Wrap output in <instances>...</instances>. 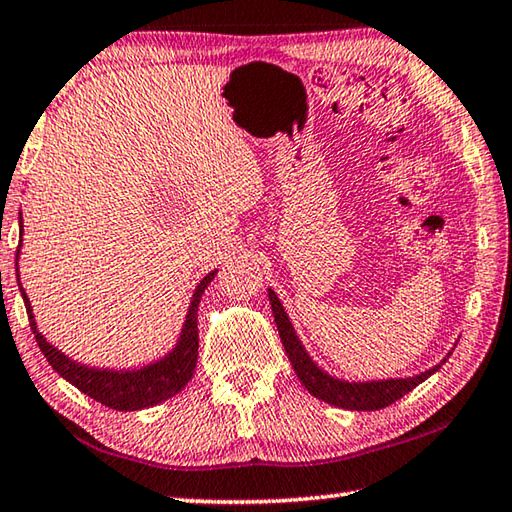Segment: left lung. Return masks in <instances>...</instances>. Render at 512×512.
<instances>
[{
  "instance_id": "left-lung-1",
  "label": "left lung",
  "mask_w": 512,
  "mask_h": 512,
  "mask_svg": "<svg viewBox=\"0 0 512 512\" xmlns=\"http://www.w3.org/2000/svg\"><path fill=\"white\" fill-rule=\"evenodd\" d=\"M268 300H271V309H273V318L277 325V332H280V339L284 345V352L291 361L293 370H296L298 379L302 381V386L307 391L332 406H339V409H348V411H379L384 406L393 404L404 397L406 393H411L415 386L422 384L424 379L431 377L433 372L440 370V366L449 359L447 357L433 366L429 370L420 372V375L413 377H400V379H372V381H348V379H339L334 375H329L318 363L309 357V352L305 350V345L298 339L296 329H293L291 320L284 311L280 298L275 296L273 289H268Z\"/></svg>"
}]
</instances>
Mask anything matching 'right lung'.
I'll return each mask as SVG.
<instances>
[{"mask_svg": "<svg viewBox=\"0 0 512 512\" xmlns=\"http://www.w3.org/2000/svg\"><path fill=\"white\" fill-rule=\"evenodd\" d=\"M20 228H22V214H20ZM17 259H20V248H17ZM216 271L207 273L198 287L194 289V296L189 300V309L185 316L183 329L173 348L164 354V357L155 359L140 368H94L85 366L74 359H69L65 352L54 348L45 336L38 332L36 316H33L31 302L27 291L20 284V271H17V287L24 298V307H27L29 323L36 341L40 345L42 354H45L49 366L54 368L60 377L67 379L69 384L79 388L92 400L101 402L103 406L115 411H140L149 409V406L160 404L169 397L178 395L192 379L196 359H198V302L207 289V284L214 280Z\"/></svg>", "mask_w": 512, "mask_h": 512, "instance_id": "1", "label": "right lung"}]
</instances>
